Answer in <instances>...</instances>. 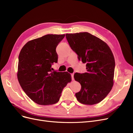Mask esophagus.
<instances>
[{"label": "esophagus", "mask_w": 133, "mask_h": 133, "mask_svg": "<svg viewBox=\"0 0 133 133\" xmlns=\"http://www.w3.org/2000/svg\"><path fill=\"white\" fill-rule=\"evenodd\" d=\"M71 77H72V81L74 80V74H73V73L71 74Z\"/></svg>", "instance_id": "obj_1"}]
</instances>
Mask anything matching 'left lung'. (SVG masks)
<instances>
[{"label": "left lung", "mask_w": 133, "mask_h": 133, "mask_svg": "<svg viewBox=\"0 0 133 133\" xmlns=\"http://www.w3.org/2000/svg\"><path fill=\"white\" fill-rule=\"evenodd\" d=\"M66 37L78 60L86 63L87 72L74 75L81 85L75 94L77 100L85 105L99 103L114 85L115 61L111 50L105 42L88 32L66 34Z\"/></svg>", "instance_id": "8db88e82"}]
</instances>
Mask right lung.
Returning <instances> with one entry per match:
<instances>
[{
	"mask_svg": "<svg viewBox=\"0 0 133 133\" xmlns=\"http://www.w3.org/2000/svg\"><path fill=\"white\" fill-rule=\"evenodd\" d=\"M65 34H47L28 42L18 56L17 78L27 95L37 104H56L71 76L67 72L52 71L57 62L56 48Z\"/></svg>",
	"mask_w": 133,
	"mask_h": 133,
	"instance_id": "add662e5",
	"label": "right lung"
}]
</instances>
